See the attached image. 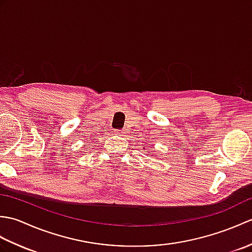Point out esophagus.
Masks as SVG:
<instances>
[{
	"label": "esophagus",
	"mask_w": 252,
	"mask_h": 252,
	"mask_svg": "<svg viewBox=\"0 0 252 252\" xmlns=\"http://www.w3.org/2000/svg\"><path fill=\"white\" fill-rule=\"evenodd\" d=\"M115 134H117V135H125L126 134V131L117 130V131H115Z\"/></svg>",
	"instance_id": "34e87169"
}]
</instances>
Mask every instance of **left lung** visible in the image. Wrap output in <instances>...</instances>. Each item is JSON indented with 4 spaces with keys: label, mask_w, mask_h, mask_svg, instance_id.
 Instances as JSON below:
<instances>
[{
    "label": "left lung",
    "mask_w": 252,
    "mask_h": 252,
    "mask_svg": "<svg viewBox=\"0 0 252 252\" xmlns=\"http://www.w3.org/2000/svg\"><path fill=\"white\" fill-rule=\"evenodd\" d=\"M144 149H145V146H144Z\"/></svg>",
    "instance_id": "obj_1"
}]
</instances>
